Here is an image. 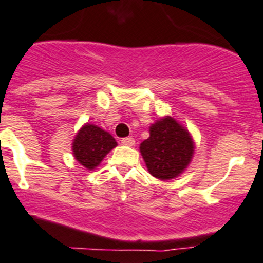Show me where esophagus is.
I'll use <instances>...</instances> for the list:
<instances>
[{"label":"esophagus","instance_id":"obj_1","mask_svg":"<svg viewBox=\"0 0 263 263\" xmlns=\"http://www.w3.org/2000/svg\"><path fill=\"white\" fill-rule=\"evenodd\" d=\"M122 144H123V145L132 146V145H135V139L132 136L124 137V139H122Z\"/></svg>","mask_w":263,"mask_h":263}]
</instances>
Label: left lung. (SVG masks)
Masks as SVG:
<instances>
[{
  "instance_id": "obj_1",
  "label": "left lung",
  "mask_w": 263,
  "mask_h": 263,
  "mask_svg": "<svg viewBox=\"0 0 263 263\" xmlns=\"http://www.w3.org/2000/svg\"><path fill=\"white\" fill-rule=\"evenodd\" d=\"M151 136L140 144V152L153 177L172 179L191 161L194 144L190 135L173 118L158 120L149 128Z\"/></svg>"
}]
</instances>
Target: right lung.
<instances>
[{
	"mask_svg": "<svg viewBox=\"0 0 263 263\" xmlns=\"http://www.w3.org/2000/svg\"><path fill=\"white\" fill-rule=\"evenodd\" d=\"M115 146L117 141L108 132L94 124H86L76 135L73 155L86 169H94Z\"/></svg>",
	"mask_w": 263,
	"mask_h": 263,
	"instance_id": "add662e5",
	"label": "right lung"
}]
</instances>
